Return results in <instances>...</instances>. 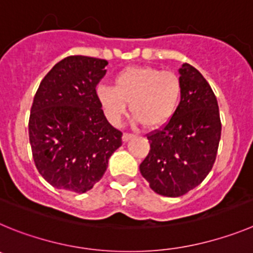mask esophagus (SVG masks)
<instances>
[{"label": "esophagus", "mask_w": 253, "mask_h": 253, "mask_svg": "<svg viewBox=\"0 0 253 253\" xmlns=\"http://www.w3.org/2000/svg\"><path fill=\"white\" fill-rule=\"evenodd\" d=\"M133 136H135L133 133H124V136H122V141H124V142H127V141L131 140Z\"/></svg>", "instance_id": "34e87169"}]
</instances>
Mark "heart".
Listing matches in <instances>:
<instances>
[{"label": "heart", "mask_w": 253, "mask_h": 253, "mask_svg": "<svg viewBox=\"0 0 253 253\" xmlns=\"http://www.w3.org/2000/svg\"><path fill=\"white\" fill-rule=\"evenodd\" d=\"M183 84L174 72L154 67H128L113 78V87L101 84L95 95L108 121L118 125L127 112L149 129L159 128L172 118L180 104Z\"/></svg>", "instance_id": "b5f03b06"}]
</instances>
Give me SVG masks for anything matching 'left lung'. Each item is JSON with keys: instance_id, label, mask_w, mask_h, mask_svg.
I'll return each instance as SVG.
<instances>
[{"instance_id": "1", "label": "left lung", "mask_w": 253, "mask_h": 253, "mask_svg": "<svg viewBox=\"0 0 253 253\" xmlns=\"http://www.w3.org/2000/svg\"><path fill=\"white\" fill-rule=\"evenodd\" d=\"M180 104L172 118L147 136L150 151L140 171L150 188L164 197H180L206 179L220 140L217 98L204 77L190 64L179 69Z\"/></svg>"}]
</instances>
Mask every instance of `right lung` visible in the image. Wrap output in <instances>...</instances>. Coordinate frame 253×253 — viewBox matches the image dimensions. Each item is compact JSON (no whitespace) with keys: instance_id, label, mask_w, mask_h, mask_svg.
Returning a JSON list of instances; mask_svg holds the SVG:
<instances>
[{"instance_id":"obj_1","label":"right lung","mask_w":253,"mask_h":253,"mask_svg":"<svg viewBox=\"0 0 253 253\" xmlns=\"http://www.w3.org/2000/svg\"><path fill=\"white\" fill-rule=\"evenodd\" d=\"M108 61L73 55L51 68L34 97L29 138L36 169L54 188L85 193L106 172L122 132L107 121L95 87Z\"/></svg>"}]
</instances>
